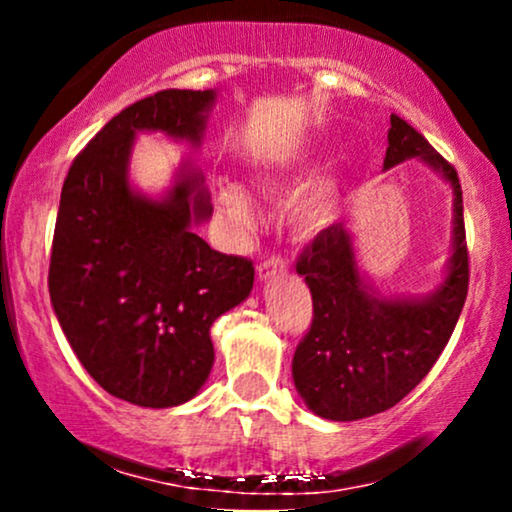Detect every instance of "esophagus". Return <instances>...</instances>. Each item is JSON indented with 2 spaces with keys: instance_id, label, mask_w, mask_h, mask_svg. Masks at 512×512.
<instances>
[{
  "instance_id": "34e87169",
  "label": "esophagus",
  "mask_w": 512,
  "mask_h": 512,
  "mask_svg": "<svg viewBox=\"0 0 512 512\" xmlns=\"http://www.w3.org/2000/svg\"><path fill=\"white\" fill-rule=\"evenodd\" d=\"M286 267H289V262H286L284 257L272 255V257H267V260H262L260 264H257V276H260L262 281H267V279H272L274 274L286 272Z\"/></svg>"
}]
</instances>
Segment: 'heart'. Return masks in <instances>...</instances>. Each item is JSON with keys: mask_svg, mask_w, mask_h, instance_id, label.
I'll return each mask as SVG.
<instances>
[{"mask_svg": "<svg viewBox=\"0 0 512 512\" xmlns=\"http://www.w3.org/2000/svg\"><path fill=\"white\" fill-rule=\"evenodd\" d=\"M317 173V163L313 158H296V161L289 163L286 168H281L279 173L272 175V185L276 190H303L313 175ZM216 199H219L223 214L228 216L238 228L255 226L257 211L255 204H252V197L245 192L243 185L238 182L223 180L219 185V192H216ZM339 207V185L334 180H320L313 190L305 195V199L298 204V221L308 228H320L325 223H330L337 214Z\"/></svg>", "mask_w": 512, "mask_h": 512, "instance_id": "heart-1", "label": "heart"}]
</instances>
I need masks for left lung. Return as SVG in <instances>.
Returning a JSON list of instances; mask_svg holds the SVG:
<instances>
[{"mask_svg":"<svg viewBox=\"0 0 512 512\" xmlns=\"http://www.w3.org/2000/svg\"><path fill=\"white\" fill-rule=\"evenodd\" d=\"M383 168L419 158L452 187V255L443 284L424 298H385L358 272L354 236L334 223L298 257L313 293V325L293 354V383L310 411L358 421L395 407L426 378L460 320L469 286L457 170L402 117H390Z\"/></svg>","mask_w":512,"mask_h":512,"instance_id":"obj_1","label":"left lung"}]
</instances>
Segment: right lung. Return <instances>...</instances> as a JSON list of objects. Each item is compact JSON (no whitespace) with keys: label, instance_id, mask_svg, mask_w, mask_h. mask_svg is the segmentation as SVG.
Wrapping results in <instances>:
<instances>
[{"label":"right lung","instance_id":"1","mask_svg":"<svg viewBox=\"0 0 512 512\" xmlns=\"http://www.w3.org/2000/svg\"><path fill=\"white\" fill-rule=\"evenodd\" d=\"M216 91L168 88L115 115L74 158L62 185L50 301L76 358L105 392L151 409L178 407L214 366L209 330L250 296L248 257L211 250L202 173L182 163L163 197L129 185L137 132L202 144Z\"/></svg>","mask_w":512,"mask_h":512}]
</instances>
